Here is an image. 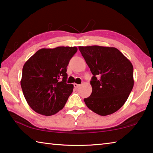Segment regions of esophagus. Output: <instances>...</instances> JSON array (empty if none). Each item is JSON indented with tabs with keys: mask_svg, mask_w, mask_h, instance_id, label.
<instances>
[{
	"mask_svg": "<svg viewBox=\"0 0 153 153\" xmlns=\"http://www.w3.org/2000/svg\"><path fill=\"white\" fill-rule=\"evenodd\" d=\"M74 86L75 88H77L80 86V85L79 84H76V83H75V84H74Z\"/></svg>",
	"mask_w": 153,
	"mask_h": 153,
	"instance_id": "esophagus-1",
	"label": "esophagus"
}]
</instances>
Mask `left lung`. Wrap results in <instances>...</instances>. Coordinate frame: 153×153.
Listing matches in <instances>:
<instances>
[{"mask_svg":"<svg viewBox=\"0 0 153 153\" xmlns=\"http://www.w3.org/2000/svg\"><path fill=\"white\" fill-rule=\"evenodd\" d=\"M93 76L92 94L84 100L98 115L116 112L124 105L134 86V68L117 48L100 46H79Z\"/></svg>","mask_w":153,"mask_h":153,"instance_id":"1","label":"left lung"}]
</instances>
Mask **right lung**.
Wrapping results in <instances>:
<instances>
[{
    "label": "right lung",
    "mask_w": 153,
    "mask_h": 153,
    "mask_svg": "<svg viewBox=\"0 0 153 153\" xmlns=\"http://www.w3.org/2000/svg\"><path fill=\"white\" fill-rule=\"evenodd\" d=\"M77 51L76 46L42 48L25 63L21 86L36 113L51 116L64 107L74 89L73 84H67V67Z\"/></svg>",
    "instance_id": "1"
}]
</instances>
